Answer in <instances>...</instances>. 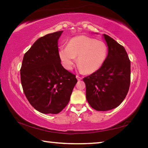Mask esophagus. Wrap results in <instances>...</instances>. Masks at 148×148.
<instances>
[{"label":"esophagus","instance_id":"1","mask_svg":"<svg viewBox=\"0 0 148 148\" xmlns=\"http://www.w3.org/2000/svg\"><path fill=\"white\" fill-rule=\"evenodd\" d=\"M76 78H77V80H78V81H79V80L82 79V77H80V76H76Z\"/></svg>","mask_w":148,"mask_h":148}]
</instances>
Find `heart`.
Returning a JSON list of instances; mask_svg holds the SVG:
<instances>
[{
	"label": "heart",
	"mask_w": 148,
	"mask_h": 148,
	"mask_svg": "<svg viewBox=\"0 0 148 148\" xmlns=\"http://www.w3.org/2000/svg\"><path fill=\"white\" fill-rule=\"evenodd\" d=\"M108 49L101 40L86 36H76L70 40L67 47H61L59 57L67 70H71L77 57L80 72L92 74L101 68L106 61Z\"/></svg>",
	"instance_id": "1"
}]
</instances>
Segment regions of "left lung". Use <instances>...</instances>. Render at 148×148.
<instances>
[{
	"label": "left lung",
	"instance_id": "1",
	"mask_svg": "<svg viewBox=\"0 0 148 148\" xmlns=\"http://www.w3.org/2000/svg\"><path fill=\"white\" fill-rule=\"evenodd\" d=\"M108 52L106 61L99 71L84 78L86 99L92 108L108 111L123 101L131 82V62L123 46L103 34Z\"/></svg>",
	"mask_w": 148,
	"mask_h": 148
}]
</instances>
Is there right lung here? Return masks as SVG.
Returning <instances> with one entry per match:
<instances>
[{"instance_id":"right-lung-1","label":"right lung","mask_w":148,"mask_h":148,"mask_svg":"<svg viewBox=\"0 0 148 148\" xmlns=\"http://www.w3.org/2000/svg\"><path fill=\"white\" fill-rule=\"evenodd\" d=\"M62 32L50 33L37 40L24 55L20 70L27 100L42 114L61 112L69 103L77 82L76 76L61 63L58 40Z\"/></svg>"}]
</instances>
